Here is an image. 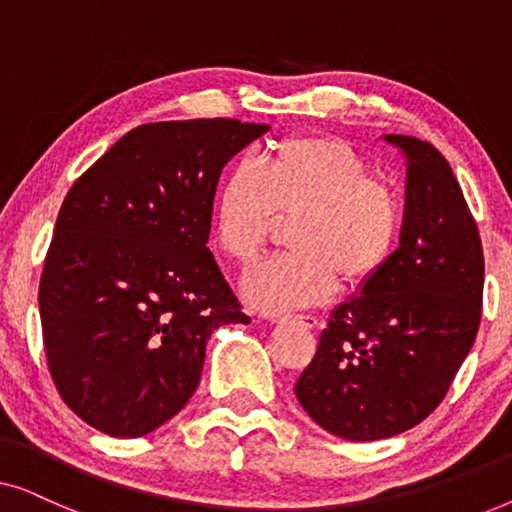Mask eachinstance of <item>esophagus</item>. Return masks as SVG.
Returning <instances> with one entry per match:
<instances>
[{
	"instance_id": "1",
	"label": "esophagus",
	"mask_w": 512,
	"mask_h": 512,
	"mask_svg": "<svg viewBox=\"0 0 512 512\" xmlns=\"http://www.w3.org/2000/svg\"><path fill=\"white\" fill-rule=\"evenodd\" d=\"M284 324V321H293V324L303 326V328H317V317H312V314H293V317H282L279 319Z\"/></svg>"
}]
</instances>
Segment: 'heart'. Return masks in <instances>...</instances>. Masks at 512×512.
Masks as SVG:
<instances>
[{"label":"heart","instance_id":"b5f03b06","mask_svg":"<svg viewBox=\"0 0 512 512\" xmlns=\"http://www.w3.org/2000/svg\"><path fill=\"white\" fill-rule=\"evenodd\" d=\"M291 221L293 251L256 265L244 300L265 314L312 307L335 286L363 289L394 263L403 205L354 146L328 135H293L275 144L263 170L237 163L223 177L212 207V242L247 265L279 223Z\"/></svg>","mask_w":512,"mask_h":512}]
</instances>
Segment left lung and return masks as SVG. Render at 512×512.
Segmentation results:
<instances>
[{"instance_id": "left-lung-1", "label": "left lung", "mask_w": 512, "mask_h": 512, "mask_svg": "<svg viewBox=\"0 0 512 512\" xmlns=\"http://www.w3.org/2000/svg\"><path fill=\"white\" fill-rule=\"evenodd\" d=\"M387 139L408 156L401 247L331 314L296 382L307 415L347 440L391 438L429 417L482 317V242L450 163L429 142Z\"/></svg>"}]
</instances>
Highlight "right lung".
<instances>
[{
  "label": "right lung",
  "mask_w": 512,
  "mask_h": 512,
  "mask_svg": "<svg viewBox=\"0 0 512 512\" xmlns=\"http://www.w3.org/2000/svg\"><path fill=\"white\" fill-rule=\"evenodd\" d=\"M265 130L237 118L139 125L69 188L39 312L55 389L93 429H158L198 389L209 335L249 324L207 240L223 165Z\"/></svg>",
  "instance_id": "right-lung-1"
}]
</instances>
